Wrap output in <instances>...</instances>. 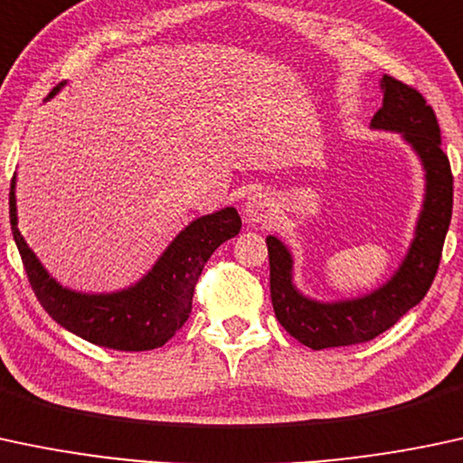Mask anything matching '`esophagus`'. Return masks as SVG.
<instances>
[{"instance_id":"1","label":"esophagus","mask_w":463,"mask_h":463,"mask_svg":"<svg viewBox=\"0 0 463 463\" xmlns=\"http://www.w3.org/2000/svg\"><path fill=\"white\" fill-rule=\"evenodd\" d=\"M242 214L249 225H267L275 216V203L267 192H256L245 201Z\"/></svg>"}]
</instances>
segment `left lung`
Wrapping results in <instances>:
<instances>
[{"label":"left lung","instance_id":"left-lung-1","mask_svg":"<svg viewBox=\"0 0 463 463\" xmlns=\"http://www.w3.org/2000/svg\"><path fill=\"white\" fill-rule=\"evenodd\" d=\"M383 107L372 118V131L396 133L413 150L424 173V196L413 238L381 287L370 293L324 301L301 293L295 284V260L279 238L267 236L275 317L299 344L324 347L372 341L424 299L438 273L441 247L453 214V175L441 150L433 109L411 87L392 76L381 78Z\"/></svg>","mask_w":463,"mask_h":463}]
</instances>
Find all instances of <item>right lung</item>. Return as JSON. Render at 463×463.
<instances>
[{"label":"right lung","instance_id":"obj_1","mask_svg":"<svg viewBox=\"0 0 463 463\" xmlns=\"http://www.w3.org/2000/svg\"><path fill=\"white\" fill-rule=\"evenodd\" d=\"M67 82H61L45 102ZM17 175L10 184V227L36 299L52 319L90 344L122 352L162 347L188 321L194 284L212 253L241 232L236 207H222L188 222L137 282L111 293L63 287L43 267L17 230Z\"/></svg>","mask_w":463,"mask_h":463}]
</instances>
